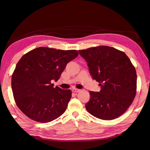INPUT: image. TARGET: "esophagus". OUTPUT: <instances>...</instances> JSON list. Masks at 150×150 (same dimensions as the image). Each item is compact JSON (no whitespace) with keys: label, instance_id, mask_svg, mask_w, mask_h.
Listing matches in <instances>:
<instances>
[{"label":"esophagus","instance_id":"1","mask_svg":"<svg viewBox=\"0 0 150 150\" xmlns=\"http://www.w3.org/2000/svg\"><path fill=\"white\" fill-rule=\"evenodd\" d=\"M72 91L74 92V93H78V92L81 91V90H79V89H76V88H73Z\"/></svg>","mask_w":150,"mask_h":150}]
</instances>
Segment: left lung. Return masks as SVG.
<instances>
[{"label": "left lung", "instance_id": "obj_1", "mask_svg": "<svg viewBox=\"0 0 150 150\" xmlns=\"http://www.w3.org/2000/svg\"><path fill=\"white\" fill-rule=\"evenodd\" d=\"M88 63L91 77L98 82L100 92L90 91L86 109L103 120H113L128 110L137 92L135 67L123 52L101 46L79 50Z\"/></svg>", "mask_w": 150, "mask_h": 150}]
</instances>
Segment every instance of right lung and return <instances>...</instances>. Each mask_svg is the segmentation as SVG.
Here are the masks:
<instances>
[{"mask_svg":"<svg viewBox=\"0 0 150 150\" xmlns=\"http://www.w3.org/2000/svg\"><path fill=\"white\" fill-rule=\"evenodd\" d=\"M79 55L77 50L39 47L21 57L11 77L16 104L30 119L46 123L64 113L71 91L53 87L69 62Z\"/></svg>","mask_w":150,"mask_h":150,"instance_id":"add662e5","label":"right lung"}]
</instances>
